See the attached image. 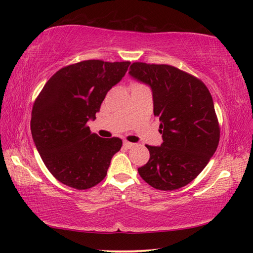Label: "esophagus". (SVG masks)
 <instances>
[{
	"mask_svg": "<svg viewBox=\"0 0 253 253\" xmlns=\"http://www.w3.org/2000/svg\"><path fill=\"white\" fill-rule=\"evenodd\" d=\"M134 146H135V144H132L130 142H127V140H125V142H124V147L127 148V149H129V148L134 147Z\"/></svg>",
	"mask_w": 253,
	"mask_h": 253,
	"instance_id": "1",
	"label": "esophagus"
}]
</instances>
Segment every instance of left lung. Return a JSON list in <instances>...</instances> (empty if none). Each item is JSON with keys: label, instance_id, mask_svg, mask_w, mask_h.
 <instances>
[{"label": "left lung", "instance_id": "1", "mask_svg": "<svg viewBox=\"0 0 253 253\" xmlns=\"http://www.w3.org/2000/svg\"><path fill=\"white\" fill-rule=\"evenodd\" d=\"M129 75L151 85L163 137L161 146L146 145L149 161L138 169L140 177L162 191L187 185L219 145L220 126L211 93L202 80L169 65L134 62Z\"/></svg>", "mask_w": 253, "mask_h": 253}]
</instances>
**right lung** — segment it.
Masks as SVG:
<instances>
[{
    "instance_id": "1",
    "label": "right lung",
    "mask_w": 253,
    "mask_h": 253,
    "mask_svg": "<svg viewBox=\"0 0 253 253\" xmlns=\"http://www.w3.org/2000/svg\"><path fill=\"white\" fill-rule=\"evenodd\" d=\"M129 65L84 60L66 66L38 95L31 114L32 137L46 169L60 183L87 190L105 178L123 140L100 138L87 123L96 118L107 92Z\"/></svg>"
}]
</instances>
